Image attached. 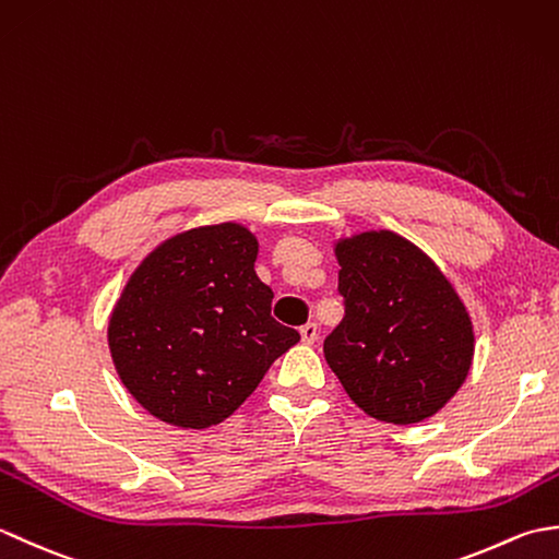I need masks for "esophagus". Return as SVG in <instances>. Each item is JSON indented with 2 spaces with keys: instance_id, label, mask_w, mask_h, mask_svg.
<instances>
[{
  "instance_id": "34e87169",
  "label": "esophagus",
  "mask_w": 559,
  "mask_h": 559,
  "mask_svg": "<svg viewBox=\"0 0 559 559\" xmlns=\"http://www.w3.org/2000/svg\"><path fill=\"white\" fill-rule=\"evenodd\" d=\"M300 336H302V343H317V338H319V326H317L314 322L305 324V326L300 329Z\"/></svg>"
}]
</instances>
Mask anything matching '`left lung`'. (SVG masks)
Here are the masks:
<instances>
[{
	"label": "left lung",
	"instance_id": "1",
	"mask_svg": "<svg viewBox=\"0 0 559 559\" xmlns=\"http://www.w3.org/2000/svg\"><path fill=\"white\" fill-rule=\"evenodd\" d=\"M346 314L324 341L331 370L377 420L430 418L466 382L473 326L435 261L391 230L336 245Z\"/></svg>",
	"mask_w": 559,
	"mask_h": 559
}]
</instances>
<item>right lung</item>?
I'll return each mask as SVG.
<instances>
[{
    "instance_id": "obj_1",
    "label": "right lung",
    "mask_w": 559,
    "mask_h": 559,
    "mask_svg": "<svg viewBox=\"0 0 559 559\" xmlns=\"http://www.w3.org/2000/svg\"><path fill=\"white\" fill-rule=\"evenodd\" d=\"M257 247L237 223L187 230L153 249L124 286L108 326L112 362L158 420L218 425L300 341L271 317Z\"/></svg>"
}]
</instances>
